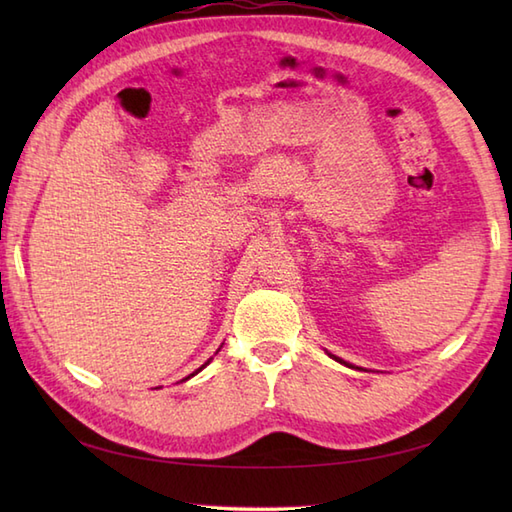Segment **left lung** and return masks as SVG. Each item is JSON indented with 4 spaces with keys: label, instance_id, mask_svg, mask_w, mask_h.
Masks as SVG:
<instances>
[{
    "label": "left lung",
    "instance_id": "left-lung-1",
    "mask_svg": "<svg viewBox=\"0 0 512 512\" xmlns=\"http://www.w3.org/2000/svg\"><path fill=\"white\" fill-rule=\"evenodd\" d=\"M334 358H336V356H334ZM336 361H339V363H343V365H347L345 361H341V358H336ZM350 367H352V365H350Z\"/></svg>",
    "mask_w": 512,
    "mask_h": 512
}]
</instances>
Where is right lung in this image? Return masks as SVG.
I'll list each match as a JSON object with an SVG mask.
<instances>
[{"label":"right lung","instance_id":"1","mask_svg":"<svg viewBox=\"0 0 512 512\" xmlns=\"http://www.w3.org/2000/svg\"><path fill=\"white\" fill-rule=\"evenodd\" d=\"M209 361H211V358H209ZM209 361H206V363H204V365H209ZM204 365H202V367H204ZM202 367H200V369H202ZM200 369H198V372H200ZM198 372H193V374H191V376H195V374H198ZM191 376H187V378H191Z\"/></svg>","mask_w":512,"mask_h":512}]
</instances>
